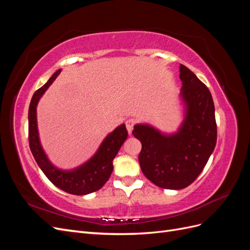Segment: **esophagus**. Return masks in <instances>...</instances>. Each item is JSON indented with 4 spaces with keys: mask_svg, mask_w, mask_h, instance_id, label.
Wrapping results in <instances>:
<instances>
[{
    "mask_svg": "<svg viewBox=\"0 0 250 250\" xmlns=\"http://www.w3.org/2000/svg\"><path fill=\"white\" fill-rule=\"evenodd\" d=\"M125 124H126V128H127V130H128V133L131 134L132 129H133V126H134V124H135V121H134L133 119H128V120L126 121Z\"/></svg>",
    "mask_w": 250,
    "mask_h": 250,
    "instance_id": "34e87169",
    "label": "esophagus"
}]
</instances>
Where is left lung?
<instances>
[{"instance_id":"obj_1","label":"left lung","mask_w":250,"mask_h":250,"mask_svg":"<svg viewBox=\"0 0 250 250\" xmlns=\"http://www.w3.org/2000/svg\"><path fill=\"white\" fill-rule=\"evenodd\" d=\"M181 97L187 115L180 130L164 135L148 125H137L132 134L142 143L141 169L163 188L180 190L199 176L217 142L215 105L209 89L196 75L180 64Z\"/></svg>"}]
</instances>
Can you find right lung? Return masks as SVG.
I'll return each instance as SVG.
<instances>
[{"instance_id": "right-lung-1", "label": "right lung", "mask_w": 250, "mask_h": 250, "mask_svg": "<svg viewBox=\"0 0 250 250\" xmlns=\"http://www.w3.org/2000/svg\"><path fill=\"white\" fill-rule=\"evenodd\" d=\"M60 71L52 75L46 84L34 93L29 106V146L37 165L48 177L51 183L69 194L85 195L96 192L106 184L110 177L113 166L112 161L116 157L121 146L128 137L126 126L122 124L116 128L101 144L99 150L86 164L72 171H62L53 166L47 158L41 146L36 124V105L42 95L56 79Z\"/></svg>"}]
</instances>
